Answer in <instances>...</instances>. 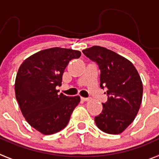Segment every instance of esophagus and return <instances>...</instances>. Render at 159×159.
Returning <instances> with one entry per match:
<instances>
[{
  "label": "esophagus",
  "mask_w": 159,
  "mask_h": 159,
  "mask_svg": "<svg viewBox=\"0 0 159 159\" xmlns=\"http://www.w3.org/2000/svg\"><path fill=\"white\" fill-rule=\"evenodd\" d=\"M81 100L84 101V102H88V101L90 100V98H81Z\"/></svg>",
  "instance_id": "esophagus-1"
}]
</instances>
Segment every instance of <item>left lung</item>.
<instances>
[{
    "mask_svg": "<svg viewBox=\"0 0 159 159\" xmlns=\"http://www.w3.org/2000/svg\"><path fill=\"white\" fill-rule=\"evenodd\" d=\"M86 57L98 63L101 70L100 87L107 88V102L95 117L102 132L119 134L132 124L142 102L143 85L133 64L125 57L101 46L82 51Z\"/></svg>",
    "mask_w": 159,
    "mask_h": 159,
    "instance_id": "obj_1",
    "label": "left lung"
}]
</instances>
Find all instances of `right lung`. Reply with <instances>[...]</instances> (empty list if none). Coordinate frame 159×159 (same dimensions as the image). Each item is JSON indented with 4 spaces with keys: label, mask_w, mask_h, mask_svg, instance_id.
<instances>
[{
    "label": "right lung",
    "mask_w": 159,
    "mask_h": 159,
    "mask_svg": "<svg viewBox=\"0 0 159 159\" xmlns=\"http://www.w3.org/2000/svg\"><path fill=\"white\" fill-rule=\"evenodd\" d=\"M81 53L55 47L41 50L21 64L15 80V96L22 114L32 128L44 135L54 134L67 125L79 96L58 94L69 61Z\"/></svg>",
    "instance_id": "obj_1"
}]
</instances>
